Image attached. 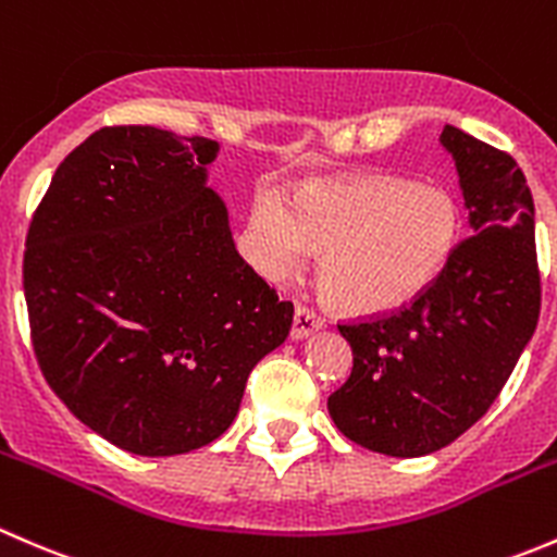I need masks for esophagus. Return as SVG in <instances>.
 I'll return each mask as SVG.
<instances>
[{
  "label": "esophagus",
  "instance_id": "1",
  "mask_svg": "<svg viewBox=\"0 0 557 557\" xmlns=\"http://www.w3.org/2000/svg\"><path fill=\"white\" fill-rule=\"evenodd\" d=\"M324 327V319L319 317L317 311H313L311 306H297L295 308V319H292V338H308L311 333H317V330Z\"/></svg>",
  "mask_w": 557,
  "mask_h": 557
}]
</instances>
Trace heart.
I'll return each instance as SVG.
<instances>
[{
	"mask_svg": "<svg viewBox=\"0 0 557 557\" xmlns=\"http://www.w3.org/2000/svg\"><path fill=\"white\" fill-rule=\"evenodd\" d=\"M257 260L273 278L292 276L319 251V281L351 313H382L428 289L460 240V208L442 186L384 175L308 184L292 211L273 195L251 206Z\"/></svg>",
	"mask_w": 557,
	"mask_h": 557,
	"instance_id": "1",
	"label": "heart"
}]
</instances>
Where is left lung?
Returning <instances> with one entry per match:
<instances>
[{
  "label": "left lung",
  "mask_w": 557,
  "mask_h": 557,
  "mask_svg": "<svg viewBox=\"0 0 557 557\" xmlns=\"http://www.w3.org/2000/svg\"><path fill=\"white\" fill-rule=\"evenodd\" d=\"M471 235L422 295L338 324L351 373L327 398L360 447L420 458L447 447L493 406L531 341L542 306L533 197L506 151L444 126Z\"/></svg>",
  "instance_id": "left-lung-1"
}]
</instances>
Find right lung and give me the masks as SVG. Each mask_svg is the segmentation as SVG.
I'll return each instance as SVG.
<instances>
[{
	"mask_svg": "<svg viewBox=\"0 0 557 557\" xmlns=\"http://www.w3.org/2000/svg\"><path fill=\"white\" fill-rule=\"evenodd\" d=\"M219 146L104 126L53 173L32 216L24 295L40 371L62 404L146 458L233 425L251 368L295 306L238 255L206 186Z\"/></svg>",
	"mask_w": 557,
	"mask_h": 557,
	"instance_id": "1",
	"label": "right lung"
}]
</instances>
